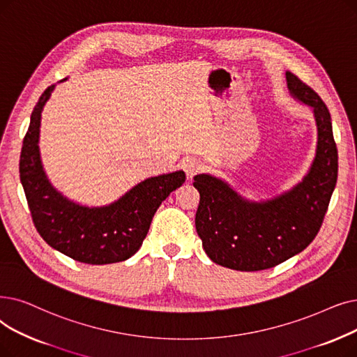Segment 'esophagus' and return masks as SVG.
<instances>
[{
	"instance_id": "34e87169",
	"label": "esophagus",
	"mask_w": 357,
	"mask_h": 357,
	"mask_svg": "<svg viewBox=\"0 0 357 357\" xmlns=\"http://www.w3.org/2000/svg\"><path fill=\"white\" fill-rule=\"evenodd\" d=\"M201 169H203V162H199L197 159H190L185 162V172H187L190 178H192L197 172H199Z\"/></svg>"
}]
</instances>
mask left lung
<instances>
[{"label": "left lung", "mask_w": 357, "mask_h": 357, "mask_svg": "<svg viewBox=\"0 0 357 357\" xmlns=\"http://www.w3.org/2000/svg\"><path fill=\"white\" fill-rule=\"evenodd\" d=\"M291 98L314 112L318 140L307 174L289 191L264 201L243 198L210 174L194 176L199 192L197 234L215 264L238 271H259L302 252L322 225L337 183L338 154L328 107L296 75L286 73Z\"/></svg>", "instance_id": "left-lung-1"}]
</instances>
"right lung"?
<instances>
[{
  "label": "right lung",
  "instance_id": "1",
  "mask_svg": "<svg viewBox=\"0 0 357 357\" xmlns=\"http://www.w3.org/2000/svg\"><path fill=\"white\" fill-rule=\"evenodd\" d=\"M54 89L39 98L20 154V181L35 227L54 250L84 264L126 261L140 250L154 213L185 182V172L146 178L106 206L89 207L67 198L48 179L39 150L42 111Z\"/></svg>",
  "mask_w": 357,
  "mask_h": 357
}]
</instances>
